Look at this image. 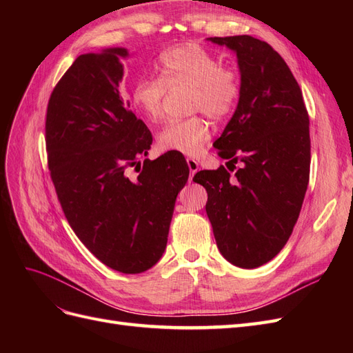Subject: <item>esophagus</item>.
I'll list each match as a JSON object with an SVG mask.
<instances>
[{"label":"esophagus","mask_w":353,"mask_h":353,"mask_svg":"<svg viewBox=\"0 0 353 353\" xmlns=\"http://www.w3.org/2000/svg\"><path fill=\"white\" fill-rule=\"evenodd\" d=\"M187 165H188V169H190V181L193 179L194 174L199 170V163L196 162L194 159H187Z\"/></svg>","instance_id":"esophagus-1"}]
</instances>
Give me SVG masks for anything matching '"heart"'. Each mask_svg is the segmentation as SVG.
Returning <instances> with one entry per match:
<instances>
[{"label":"heart","mask_w":353,"mask_h":353,"mask_svg":"<svg viewBox=\"0 0 353 353\" xmlns=\"http://www.w3.org/2000/svg\"><path fill=\"white\" fill-rule=\"evenodd\" d=\"M159 78L138 79L132 90V104L148 121L156 122L163 113L166 88H191V109L205 112L212 119L227 117L240 97V82L232 70L199 44L188 42L165 51L159 59ZM210 138L209 122L201 116L169 121L157 134L160 152L196 156Z\"/></svg>","instance_id":"1"}]
</instances>
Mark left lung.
<instances>
[{"instance_id":"left-lung-1","label":"left lung","mask_w":353,"mask_h":353,"mask_svg":"<svg viewBox=\"0 0 353 353\" xmlns=\"http://www.w3.org/2000/svg\"><path fill=\"white\" fill-rule=\"evenodd\" d=\"M208 41L237 56L239 103L213 147L241 168L234 175L223 166L200 170L193 181L208 191L221 254L252 270L280 253L301 213L311 166L309 116L292 70L270 44L250 35Z\"/></svg>"}]
</instances>
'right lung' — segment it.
I'll return each mask as SVG.
<instances>
[{
    "label": "right lung",
    "mask_w": 353,
    "mask_h": 353,
    "mask_svg": "<svg viewBox=\"0 0 353 353\" xmlns=\"http://www.w3.org/2000/svg\"><path fill=\"white\" fill-rule=\"evenodd\" d=\"M128 56L113 47L73 61L50 97L46 143L52 184L78 239L109 268L140 274L162 258L190 170L176 152L138 168L153 138L119 90Z\"/></svg>",
    "instance_id": "add662e5"
}]
</instances>
